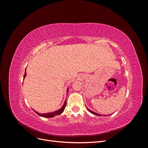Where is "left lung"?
<instances>
[{"label":"left lung","mask_w":148,"mask_h":148,"mask_svg":"<svg viewBox=\"0 0 148 148\" xmlns=\"http://www.w3.org/2000/svg\"><path fill=\"white\" fill-rule=\"evenodd\" d=\"M87 109H88V111L89 112H91V114H94V115H97V116H102V115L101 114H97V113H96V112H93V111H92V110H89L88 107H87Z\"/></svg>","instance_id":"obj_1"}]
</instances>
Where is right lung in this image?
Segmentation results:
<instances>
[{"mask_svg": "<svg viewBox=\"0 0 148 148\" xmlns=\"http://www.w3.org/2000/svg\"><path fill=\"white\" fill-rule=\"evenodd\" d=\"M26 76V70H25V75H24V77H23V79L25 78ZM69 87H68V88H67L66 89V95H68V92H69ZM66 100H65V102L64 105L62 106V107H61V108L59 110H56L54 112H49V113H44V114H41V113H39L38 112H36V110H34V109H33L34 110V112H36V114H37L38 115L41 116V117H45V118H52L54 117V116L56 115H60L61 114L62 112H63L64 109H65V107L66 106Z\"/></svg>", "mask_w": 148, "mask_h": 148, "instance_id": "right-lung-1", "label": "right lung"}]
</instances>
